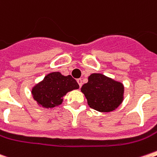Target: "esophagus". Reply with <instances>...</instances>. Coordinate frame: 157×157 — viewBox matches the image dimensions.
<instances>
[{
    "instance_id": "1",
    "label": "esophagus",
    "mask_w": 157,
    "mask_h": 157,
    "mask_svg": "<svg viewBox=\"0 0 157 157\" xmlns=\"http://www.w3.org/2000/svg\"><path fill=\"white\" fill-rule=\"evenodd\" d=\"M76 81H77V83H78V85H79V86L80 87H81L82 86V80H81V78H79V79H77V80H76Z\"/></svg>"
}]
</instances>
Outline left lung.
<instances>
[{
  "label": "left lung",
  "instance_id": "8db88e82",
  "mask_svg": "<svg viewBox=\"0 0 157 157\" xmlns=\"http://www.w3.org/2000/svg\"><path fill=\"white\" fill-rule=\"evenodd\" d=\"M81 91L89 107L101 113L115 110L124 101L123 84L102 73H92Z\"/></svg>",
  "mask_w": 157,
  "mask_h": 157
}]
</instances>
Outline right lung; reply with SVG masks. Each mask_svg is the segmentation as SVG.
Masks as SVG:
<instances>
[{
	"mask_svg": "<svg viewBox=\"0 0 157 157\" xmlns=\"http://www.w3.org/2000/svg\"><path fill=\"white\" fill-rule=\"evenodd\" d=\"M78 89L79 85L71 75L64 76L60 72H52L34 85L31 93L40 107L52 109L62 104L63 97L68 92Z\"/></svg>",
	"mask_w": 157,
	"mask_h": 157,
	"instance_id": "1",
	"label": "right lung"
}]
</instances>
